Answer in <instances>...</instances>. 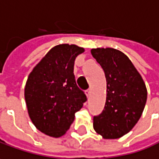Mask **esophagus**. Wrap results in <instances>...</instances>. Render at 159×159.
<instances>
[{
    "label": "esophagus",
    "instance_id": "1",
    "mask_svg": "<svg viewBox=\"0 0 159 159\" xmlns=\"http://www.w3.org/2000/svg\"><path fill=\"white\" fill-rule=\"evenodd\" d=\"M85 95L87 96V98H90V95H91V90H87L85 92Z\"/></svg>",
    "mask_w": 159,
    "mask_h": 159
}]
</instances>
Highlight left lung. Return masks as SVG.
Segmentation results:
<instances>
[{"instance_id":"left-lung-1","label":"left lung","mask_w":159,"mask_h":159,"mask_svg":"<svg viewBox=\"0 0 159 159\" xmlns=\"http://www.w3.org/2000/svg\"><path fill=\"white\" fill-rule=\"evenodd\" d=\"M104 70L107 98L102 113L93 117V128L103 139H118L129 133L142 116L147 88L127 56L113 48L92 49Z\"/></svg>"}]
</instances>
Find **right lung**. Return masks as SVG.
Returning a JSON list of instances; mask_svg holds the SVG:
<instances>
[{
    "label": "right lung",
    "instance_id": "right-lung-1",
    "mask_svg": "<svg viewBox=\"0 0 159 159\" xmlns=\"http://www.w3.org/2000/svg\"><path fill=\"white\" fill-rule=\"evenodd\" d=\"M84 49L59 44L46 53L29 74L25 100L29 117L40 132L53 138L64 135L86 101L76 85L74 64Z\"/></svg>",
    "mask_w": 159,
    "mask_h": 159
}]
</instances>
